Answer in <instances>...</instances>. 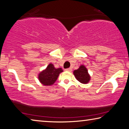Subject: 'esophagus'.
Wrapping results in <instances>:
<instances>
[{
  "instance_id": "1",
  "label": "esophagus",
  "mask_w": 129,
  "mask_h": 129,
  "mask_svg": "<svg viewBox=\"0 0 129 129\" xmlns=\"http://www.w3.org/2000/svg\"><path fill=\"white\" fill-rule=\"evenodd\" d=\"M65 71H69V72H71V71H72V69H71V68L66 69H65Z\"/></svg>"
}]
</instances>
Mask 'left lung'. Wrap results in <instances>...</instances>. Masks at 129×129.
<instances>
[{
  "instance_id": "1",
  "label": "left lung",
  "mask_w": 129,
  "mask_h": 129,
  "mask_svg": "<svg viewBox=\"0 0 129 129\" xmlns=\"http://www.w3.org/2000/svg\"><path fill=\"white\" fill-rule=\"evenodd\" d=\"M73 74L76 79L82 84H87L91 80V76L84 65H80L78 69L74 71Z\"/></svg>"
}]
</instances>
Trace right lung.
Wrapping results in <instances>:
<instances>
[{"label":"right lung","instance_id":"obj_1","mask_svg":"<svg viewBox=\"0 0 129 129\" xmlns=\"http://www.w3.org/2000/svg\"><path fill=\"white\" fill-rule=\"evenodd\" d=\"M63 71L62 68L55 69L53 64L50 63L46 69L38 74V80L42 85L50 86L54 84L59 74Z\"/></svg>","mask_w":129,"mask_h":129}]
</instances>
